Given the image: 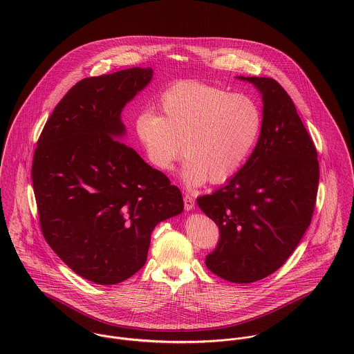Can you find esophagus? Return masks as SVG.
Wrapping results in <instances>:
<instances>
[{"label":"esophagus","instance_id":"esophagus-1","mask_svg":"<svg viewBox=\"0 0 354 354\" xmlns=\"http://www.w3.org/2000/svg\"><path fill=\"white\" fill-rule=\"evenodd\" d=\"M184 205H185V209L187 211H191V209H194L195 208V199L191 196V195H185L184 196Z\"/></svg>","mask_w":354,"mask_h":354}]
</instances>
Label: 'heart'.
Segmentation results:
<instances>
[{"label": "heart", "instance_id": "1", "mask_svg": "<svg viewBox=\"0 0 354 354\" xmlns=\"http://www.w3.org/2000/svg\"><path fill=\"white\" fill-rule=\"evenodd\" d=\"M162 115L142 110L133 120L139 143L152 166L173 169L184 152L181 178L188 187L207 180L223 184L234 177L252 151L261 115L253 100L243 94L187 80L167 87L159 97Z\"/></svg>", "mask_w": 354, "mask_h": 354}]
</instances>
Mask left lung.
Returning a JSON list of instances; mask_svg holds the SVG:
<instances>
[{
	"mask_svg": "<svg viewBox=\"0 0 354 354\" xmlns=\"http://www.w3.org/2000/svg\"><path fill=\"white\" fill-rule=\"evenodd\" d=\"M261 95L257 145L241 170L198 205L219 227L205 266L234 283L275 272L306 232L319 184L317 152L296 106L271 77H244Z\"/></svg>",
	"mask_w": 354,
	"mask_h": 354,
	"instance_id": "8db88e82",
	"label": "left lung"
}]
</instances>
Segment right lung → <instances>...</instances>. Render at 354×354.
Instances as JSON below:
<instances>
[{
    "label": "right lung",
    "instance_id": "obj_1",
    "mask_svg": "<svg viewBox=\"0 0 354 354\" xmlns=\"http://www.w3.org/2000/svg\"><path fill=\"white\" fill-rule=\"evenodd\" d=\"M131 68L75 84L38 140L32 185L42 233L77 275L120 283L147 260L155 226L184 209L181 192L121 139V113L151 82Z\"/></svg>",
    "mask_w": 354,
    "mask_h": 354
}]
</instances>
